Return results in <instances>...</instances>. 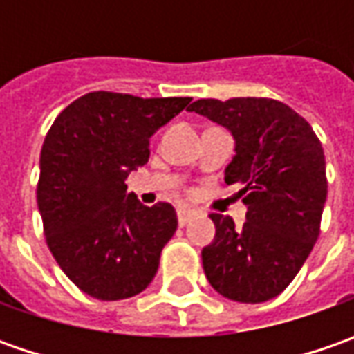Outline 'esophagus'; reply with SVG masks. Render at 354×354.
<instances>
[{"label": "esophagus", "instance_id": "esophagus-1", "mask_svg": "<svg viewBox=\"0 0 354 354\" xmlns=\"http://www.w3.org/2000/svg\"><path fill=\"white\" fill-rule=\"evenodd\" d=\"M193 216H195V212L189 211V209H177V221H179V226L187 225Z\"/></svg>", "mask_w": 354, "mask_h": 354}]
</instances>
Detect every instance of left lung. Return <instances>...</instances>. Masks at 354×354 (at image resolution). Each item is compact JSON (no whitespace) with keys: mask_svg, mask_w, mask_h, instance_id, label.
<instances>
[{"mask_svg":"<svg viewBox=\"0 0 354 354\" xmlns=\"http://www.w3.org/2000/svg\"><path fill=\"white\" fill-rule=\"evenodd\" d=\"M197 112L225 126L236 156L225 181L240 185L246 223L212 212L216 232L203 248L212 288L240 304H262L297 276L319 236L327 198L325 156L319 138L295 110L272 98H203Z\"/></svg>","mask_w":354,"mask_h":354,"instance_id":"1","label":"left lung"}]
</instances>
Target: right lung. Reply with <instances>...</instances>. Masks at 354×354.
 Returning a JSON list of instances; mask_svg holds the SVG:
<instances>
[{"mask_svg":"<svg viewBox=\"0 0 354 354\" xmlns=\"http://www.w3.org/2000/svg\"><path fill=\"white\" fill-rule=\"evenodd\" d=\"M191 98L88 92L68 104L41 149L37 205L47 246L78 290L102 301L142 293L177 230L169 203L142 205L126 179L149 138Z\"/></svg>","mask_w":354,"mask_h":354,"instance_id":"add662e5","label":"right lung"}]
</instances>
